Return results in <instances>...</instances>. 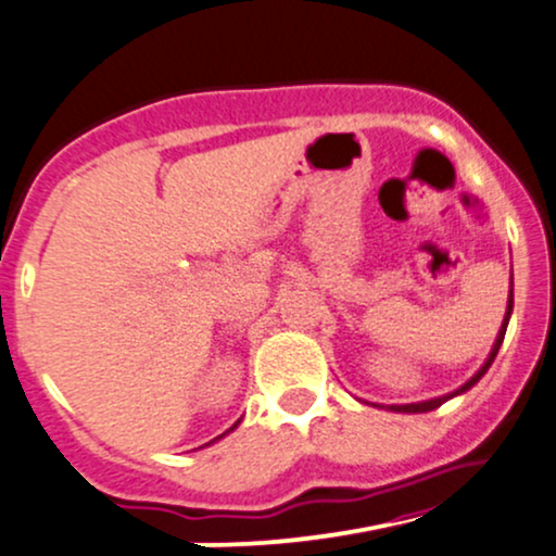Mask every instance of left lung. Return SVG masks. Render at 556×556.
Here are the masks:
<instances>
[{"instance_id": "obj_1", "label": "left lung", "mask_w": 556, "mask_h": 556, "mask_svg": "<svg viewBox=\"0 0 556 556\" xmlns=\"http://www.w3.org/2000/svg\"><path fill=\"white\" fill-rule=\"evenodd\" d=\"M510 313H513V290H510V300H507V313H505V324H503V329H500V337H497V342H494V350H492V354H490V359H486L484 363V367H481V370L477 372V376H473L469 383L466 386H460L456 393H447V396H440V399H432V401H419V404H401V406H391L393 412H406V414H417V412H432V409H438L440 404H445L447 399H453V396H458V393H464V391H469V388L477 383V380L484 376L486 370H490V365L494 363V357H497V350H500V344H503V339H505V329H507V320H510Z\"/></svg>"}]
</instances>
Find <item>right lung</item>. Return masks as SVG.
Segmentation results:
<instances>
[{
  "mask_svg": "<svg viewBox=\"0 0 556 556\" xmlns=\"http://www.w3.org/2000/svg\"><path fill=\"white\" fill-rule=\"evenodd\" d=\"M230 430H236V425H232V427H230ZM230 430H227V432H230Z\"/></svg>",
  "mask_w": 556,
  "mask_h": 556,
  "instance_id": "add662e5",
  "label": "right lung"
}]
</instances>
